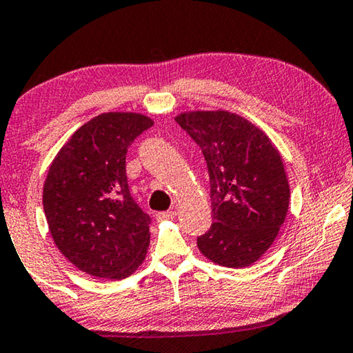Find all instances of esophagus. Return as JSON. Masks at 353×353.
<instances>
[{
  "mask_svg": "<svg viewBox=\"0 0 353 353\" xmlns=\"http://www.w3.org/2000/svg\"><path fill=\"white\" fill-rule=\"evenodd\" d=\"M176 216V210H166V212H160L159 215H157V218L159 220H171V218Z\"/></svg>",
  "mask_w": 353,
  "mask_h": 353,
  "instance_id": "esophagus-1",
  "label": "esophagus"
}]
</instances>
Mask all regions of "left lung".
I'll use <instances>...</instances> for the list:
<instances>
[{
  "mask_svg": "<svg viewBox=\"0 0 353 353\" xmlns=\"http://www.w3.org/2000/svg\"><path fill=\"white\" fill-rule=\"evenodd\" d=\"M176 122L201 148L210 179L214 223L198 248L215 264L248 267L270 248L288 214L281 155L264 132L228 111H193Z\"/></svg>",
  "mask_w": 353,
  "mask_h": 353,
  "instance_id": "obj_1",
  "label": "left lung"
}]
</instances>
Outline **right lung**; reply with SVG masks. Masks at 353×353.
Returning <instances> with one entry per match:
<instances>
[{"instance_id": "add662e5", "label": "right lung", "mask_w": 353, "mask_h": 353, "mask_svg": "<svg viewBox=\"0 0 353 353\" xmlns=\"http://www.w3.org/2000/svg\"><path fill=\"white\" fill-rule=\"evenodd\" d=\"M137 113H103L81 125L50 166L43 212L56 247L96 278L122 279L146 257L150 216L128 190L125 155L152 127Z\"/></svg>"}]
</instances>
